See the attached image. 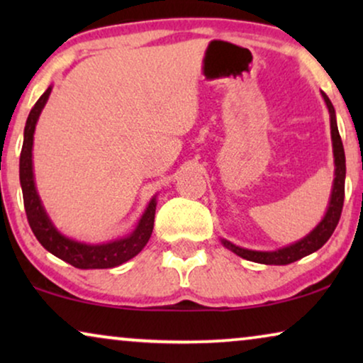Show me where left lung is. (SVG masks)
Masks as SVG:
<instances>
[{"mask_svg": "<svg viewBox=\"0 0 363 363\" xmlns=\"http://www.w3.org/2000/svg\"><path fill=\"white\" fill-rule=\"evenodd\" d=\"M322 97L329 107L330 112V133H332V145H334V157H335V180H334V188H332V196L329 203V210H327L324 220L319 223V226L315 228L311 235H307L304 240L294 242V245L282 247V250L277 251H251V250H242L240 246H235L233 242L223 240V245H225L228 250H231L235 255L245 257L247 261L261 262V264H291L301 257H304L311 252L320 250L322 246L329 241L332 233L339 225L340 215H342V206H344V196H345V153H344V145H342V138L339 133V128H337L335 122V111L329 97L322 92Z\"/></svg>", "mask_w": 363, "mask_h": 363, "instance_id": "left-lung-1", "label": "left lung"}]
</instances>
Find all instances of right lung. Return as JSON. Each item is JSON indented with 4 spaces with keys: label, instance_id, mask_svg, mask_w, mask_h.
Wrapping results in <instances>:
<instances>
[{
    "label": "right lung",
    "instance_id": "1",
    "mask_svg": "<svg viewBox=\"0 0 363 363\" xmlns=\"http://www.w3.org/2000/svg\"><path fill=\"white\" fill-rule=\"evenodd\" d=\"M49 94H51V87H48V91L38 99V102L34 104L31 112H29L26 127H24L21 157H19V182H21L24 210H26L29 226H31L38 241L49 252H52L59 259L69 262L74 267H79V269H108V267L121 266L122 262L137 256L150 240L153 220H155V198L148 203V208L143 213L140 221H138L135 231L130 236L122 238V240L107 242V245L91 246L62 236L49 221L46 211L41 205V200L38 196L33 177V135L38 117L43 111L44 104L48 102Z\"/></svg>",
    "mask_w": 363,
    "mask_h": 363
}]
</instances>
